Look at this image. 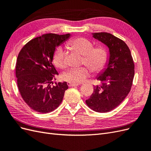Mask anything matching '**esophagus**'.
Listing matches in <instances>:
<instances>
[{"mask_svg": "<svg viewBox=\"0 0 151 151\" xmlns=\"http://www.w3.org/2000/svg\"><path fill=\"white\" fill-rule=\"evenodd\" d=\"M68 86H70V87H75V86H77L79 85V84H74V83H70V82H68V83H67Z\"/></svg>", "mask_w": 151, "mask_h": 151, "instance_id": "34e87169", "label": "esophagus"}]
</instances>
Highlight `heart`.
Returning a JSON list of instances; mask_svg holds the SVG:
<instances>
[{"mask_svg":"<svg viewBox=\"0 0 151 151\" xmlns=\"http://www.w3.org/2000/svg\"><path fill=\"white\" fill-rule=\"evenodd\" d=\"M72 50L83 55V63L88 65L94 72L104 69L108 61V53L104 47L99 46L93 48V44L88 40L78 38L71 40L68 43ZM53 62L56 67L63 68L66 67L65 50L62 47L57 48L53 55ZM89 76L87 67L72 68L63 75V79L74 84H79Z\"/></svg>","mask_w":151,"mask_h":151,"instance_id":"1","label":"heart"}]
</instances>
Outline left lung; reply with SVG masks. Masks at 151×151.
<instances>
[{
	"mask_svg": "<svg viewBox=\"0 0 151 151\" xmlns=\"http://www.w3.org/2000/svg\"><path fill=\"white\" fill-rule=\"evenodd\" d=\"M92 35L106 45L109 54L106 66L96 77L102 84L94 86L93 93L86 103L95 111L106 113L116 108L129 93L134 77V63L123 41L108 33Z\"/></svg>",
	"mask_w": 151,
	"mask_h": 151,
	"instance_id": "8db88e82",
	"label": "left lung"
}]
</instances>
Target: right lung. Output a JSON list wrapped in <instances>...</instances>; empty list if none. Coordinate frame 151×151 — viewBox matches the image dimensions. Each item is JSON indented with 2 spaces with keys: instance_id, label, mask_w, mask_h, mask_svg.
<instances>
[{
  "instance_id": "1",
  "label": "right lung",
  "mask_w": 151,
  "mask_h": 151,
  "mask_svg": "<svg viewBox=\"0 0 151 151\" xmlns=\"http://www.w3.org/2000/svg\"><path fill=\"white\" fill-rule=\"evenodd\" d=\"M70 33H48L26 43L17 58L16 76L22 99L33 110L46 113L53 111L62 103L67 82L52 86L58 75L53 65L56 48L70 38Z\"/></svg>"
}]
</instances>
